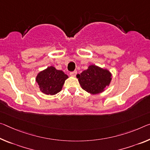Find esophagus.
<instances>
[{"instance_id":"obj_1","label":"esophagus","mask_w":150,"mask_h":150,"mask_svg":"<svg viewBox=\"0 0 150 150\" xmlns=\"http://www.w3.org/2000/svg\"><path fill=\"white\" fill-rule=\"evenodd\" d=\"M70 75L72 76V77H75V76L77 75V71H72V72H70Z\"/></svg>"}]
</instances>
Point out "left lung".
Listing matches in <instances>:
<instances>
[{
	"instance_id": "left-lung-1",
	"label": "left lung",
	"mask_w": 150,
	"mask_h": 150,
	"mask_svg": "<svg viewBox=\"0 0 150 150\" xmlns=\"http://www.w3.org/2000/svg\"><path fill=\"white\" fill-rule=\"evenodd\" d=\"M77 77L83 89L91 94H98L110 84L111 73L108 69L91 65L80 75L77 74Z\"/></svg>"
}]
</instances>
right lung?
<instances>
[{"mask_svg":"<svg viewBox=\"0 0 150 150\" xmlns=\"http://www.w3.org/2000/svg\"><path fill=\"white\" fill-rule=\"evenodd\" d=\"M68 76L63 71L56 69L53 66L38 73L36 81L40 90L46 95H55L61 91Z\"/></svg>","mask_w":150,"mask_h":150,"instance_id":"obj_1","label":"right lung"}]
</instances>
